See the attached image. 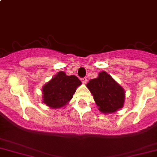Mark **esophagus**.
<instances>
[{
	"mask_svg": "<svg viewBox=\"0 0 157 157\" xmlns=\"http://www.w3.org/2000/svg\"><path fill=\"white\" fill-rule=\"evenodd\" d=\"M80 80H81V82L83 83H86V77H82V78H80Z\"/></svg>",
	"mask_w": 157,
	"mask_h": 157,
	"instance_id": "34e87169",
	"label": "esophagus"
}]
</instances>
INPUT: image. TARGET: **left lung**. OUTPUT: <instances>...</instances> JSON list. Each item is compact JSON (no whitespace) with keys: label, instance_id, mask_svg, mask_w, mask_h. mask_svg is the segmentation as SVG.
Wrapping results in <instances>:
<instances>
[{"label":"left lung","instance_id":"obj_1","mask_svg":"<svg viewBox=\"0 0 157 157\" xmlns=\"http://www.w3.org/2000/svg\"><path fill=\"white\" fill-rule=\"evenodd\" d=\"M86 86L102 113H114L124 106V90L105 71L100 72L97 78L90 80Z\"/></svg>","mask_w":157,"mask_h":157}]
</instances>
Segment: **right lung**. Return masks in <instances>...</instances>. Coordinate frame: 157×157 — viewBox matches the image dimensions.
Wrapping results in <instances>:
<instances>
[{
	"mask_svg": "<svg viewBox=\"0 0 157 157\" xmlns=\"http://www.w3.org/2000/svg\"><path fill=\"white\" fill-rule=\"evenodd\" d=\"M81 81L76 76H67L60 71L54 76L42 89L43 102L51 108L63 106L72 99L77 87Z\"/></svg>",
	"mask_w": 157,
	"mask_h": 157,
	"instance_id": "obj_1",
	"label": "right lung"
}]
</instances>
